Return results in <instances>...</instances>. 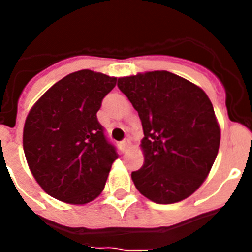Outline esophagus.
Returning <instances> with one entry per match:
<instances>
[{
    "mask_svg": "<svg viewBox=\"0 0 252 252\" xmlns=\"http://www.w3.org/2000/svg\"><path fill=\"white\" fill-rule=\"evenodd\" d=\"M130 145H131L130 139H125V140H122V141H121L122 150H127V149L130 148Z\"/></svg>",
    "mask_w": 252,
    "mask_h": 252,
    "instance_id": "34e87169",
    "label": "esophagus"
}]
</instances>
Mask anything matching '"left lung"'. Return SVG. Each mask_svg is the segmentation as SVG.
I'll list each match as a JSON object with an SVG mask.
<instances>
[{
    "label": "left lung",
    "instance_id": "obj_1",
    "mask_svg": "<svg viewBox=\"0 0 252 252\" xmlns=\"http://www.w3.org/2000/svg\"><path fill=\"white\" fill-rule=\"evenodd\" d=\"M117 87L144 130L145 161L131 174L137 190L159 204L188 198L204 182L220 148L221 131L208 95L166 70L119 78Z\"/></svg>",
    "mask_w": 252,
    "mask_h": 252
}]
</instances>
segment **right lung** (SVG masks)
<instances>
[{
    "mask_svg": "<svg viewBox=\"0 0 252 252\" xmlns=\"http://www.w3.org/2000/svg\"><path fill=\"white\" fill-rule=\"evenodd\" d=\"M117 78L70 73L34 104L24 126V153L39 186L55 199L86 204L103 190L117 151L97 119Z\"/></svg>",
    "mask_w": 252,
    "mask_h": 252,
    "instance_id": "1",
    "label": "right lung"
}]
</instances>
